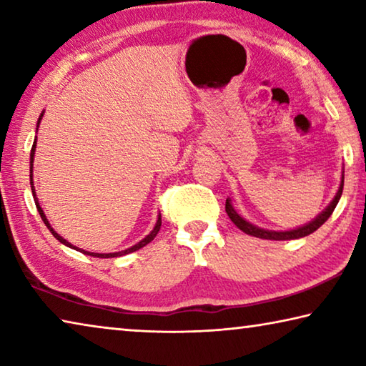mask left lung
<instances>
[{"label":"left lung","instance_id":"obj_1","mask_svg":"<svg viewBox=\"0 0 366 366\" xmlns=\"http://www.w3.org/2000/svg\"><path fill=\"white\" fill-rule=\"evenodd\" d=\"M342 189H344V171H342V181H340L339 185V190L336 197L332 198V202L327 205L323 212H321L317 218L313 221H310L308 224L305 226H300L297 229H290V231H268V229H262L258 226H253L252 222H249L247 219H244L242 216H240L237 212H235L234 207L231 205V198H227L226 200V213L231 221L234 222L235 226H237L240 231H244L245 234L253 235V237H258V239H268V240H292V239H300V237H305V235H310L312 232L317 231L318 227H321L327 221V218L332 214L334 208H336L337 202L340 195H342Z\"/></svg>","mask_w":366,"mask_h":366}]
</instances>
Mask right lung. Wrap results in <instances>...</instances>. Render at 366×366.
I'll return each instance as SVG.
<instances>
[{
    "mask_svg": "<svg viewBox=\"0 0 366 366\" xmlns=\"http://www.w3.org/2000/svg\"><path fill=\"white\" fill-rule=\"evenodd\" d=\"M41 117H43V113L40 114V117H39V122H36V129H39V126H40V121H41ZM35 148H36V137H35V140H34V145H32V150H30V187H32V194H34V200H35V205H36V209H39V213H40V216H41V219H43V222H45L46 224V227L49 229V232H51L54 237H56L61 244H64L66 247H71V249H76V250H79V252H82V253H85V255H90V257H95V258H114V257H122V255H127V253H132V252H135V250H139V249H142V247H145L147 244H150L152 240L157 237V234L159 232V227H161V214H158V221H157V224H154V227H153V231L147 235L145 239H142L139 244H135V245H132L131 249H126V250H122V252H114V253H94V252H85V250H82V249H79V247H74L72 244H69L67 242L66 239H63L61 237V235L54 231V229L51 227V224H49L48 222V219H46V216H45V213H43V209H41V207H40V203H39V200H36V195H35V187H34V157H35Z\"/></svg>",
    "mask_w": 366,
    "mask_h": 366,
    "instance_id": "right-lung-1",
    "label": "right lung"
}]
</instances>
